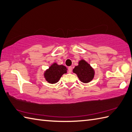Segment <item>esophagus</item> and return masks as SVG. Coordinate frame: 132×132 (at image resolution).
Instances as JSON below:
<instances>
[{"label":"esophagus","instance_id":"obj_1","mask_svg":"<svg viewBox=\"0 0 132 132\" xmlns=\"http://www.w3.org/2000/svg\"><path fill=\"white\" fill-rule=\"evenodd\" d=\"M68 69V72L69 73L72 72V67H69Z\"/></svg>","mask_w":132,"mask_h":132}]
</instances>
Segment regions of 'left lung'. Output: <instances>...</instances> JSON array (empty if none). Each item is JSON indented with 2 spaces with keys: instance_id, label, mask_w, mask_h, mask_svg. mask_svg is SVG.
<instances>
[{
  "instance_id": "8db88e82",
  "label": "left lung",
  "mask_w": 132,
  "mask_h": 132,
  "mask_svg": "<svg viewBox=\"0 0 132 132\" xmlns=\"http://www.w3.org/2000/svg\"><path fill=\"white\" fill-rule=\"evenodd\" d=\"M73 72L77 75L78 78L84 83L89 82L94 76V69L84 60L80 61L78 65L75 67Z\"/></svg>"
}]
</instances>
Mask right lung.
I'll return each mask as SVG.
<instances>
[{
	"mask_svg": "<svg viewBox=\"0 0 132 132\" xmlns=\"http://www.w3.org/2000/svg\"><path fill=\"white\" fill-rule=\"evenodd\" d=\"M67 71V69L65 66L57 65L56 63H54L45 72V77L46 81H47L49 83H56L62 75L66 73Z\"/></svg>",
	"mask_w": 132,
	"mask_h": 132,
	"instance_id": "1",
	"label": "right lung"
}]
</instances>
